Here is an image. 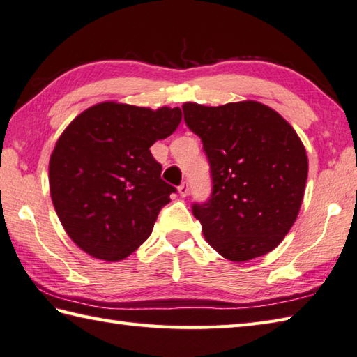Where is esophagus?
<instances>
[{"label": "esophagus", "instance_id": "esophagus-1", "mask_svg": "<svg viewBox=\"0 0 357 357\" xmlns=\"http://www.w3.org/2000/svg\"><path fill=\"white\" fill-rule=\"evenodd\" d=\"M178 194H180V197H186V195L189 194V185L186 183V181H183V183L178 186Z\"/></svg>", "mask_w": 357, "mask_h": 357}]
</instances>
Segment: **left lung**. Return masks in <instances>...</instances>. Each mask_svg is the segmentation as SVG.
<instances>
[{"label": "left lung", "instance_id": "1", "mask_svg": "<svg viewBox=\"0 0 357 357\" xmlns=\"http://www.w3.org/2000/svg\"><path fill=\"white\" fill-rule=\"evenodd\" d=\"M181 109L211 165V199L192 206L206 242L231 261L265 256L299 215L308 177L302 140L279 112L259 101H189Z\"/></svg>", "mask_w": 357, "mask_h": 357}]
</instances>
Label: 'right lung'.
Here are the masks:
<instances>
[{
  "label": "right lung",
  "instance_id": "right-lung-1",
  "mask_svg": "<svg viewBox=\"0 0 357 357\" xmlns=\"http://www.w3.org/2000/svg\"><path fill=\"white\" fill-rule=\"evenodd\" d=\"M181 121L180 107L119 101L87 107L69 123L49 160V188L64 231L89 256L119 261L146 240L176 188L149 148Z\"/></svg>",
  "mask_w": 357,
  "mask_h": 357
}]
</instances>
